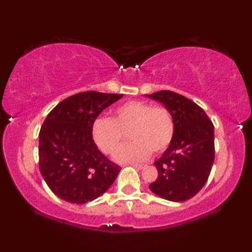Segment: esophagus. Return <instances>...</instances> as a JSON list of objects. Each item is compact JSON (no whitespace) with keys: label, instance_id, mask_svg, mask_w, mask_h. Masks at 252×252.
Instances as JSON below:
<instances>
[{"label":"esophagus","instance_id":"esophagus-1","mask_svg":"<svg viewBox=\"0 0 252 252\" xmlns=\"http://www.w3.org/2000/svg\"><path fill=\"white\" fill-rule=\"evenodd\" d=\"M130 165H132L133 167L137 168V170H141V168H143V166H144L143 164H130Z\"/></svg>","mask_w":252,"mask_h":252}]
</instances>
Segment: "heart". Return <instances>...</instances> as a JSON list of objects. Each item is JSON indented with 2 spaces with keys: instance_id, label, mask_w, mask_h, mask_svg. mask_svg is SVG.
I'll return each instance as SVG.
<instances>
[{
  "instance_id": "b5f03b06",
  "label": "heart",
  "mask_w": 252,
  "mask_h": 252,
  "mask_svg": "<svg viewBox=\"0 0 252 252\" xmlns=\"http://www.w3.org/2000/svg\"><path fill=\"white\" fill-rule=\"evenodd\" d=\"M124 132H128L129 143L115 155L119 163L144 160L150 151L159 154L171 143L174 123L171 113L163 106L128 101L113 110L111 118L98 117L92 125V137L102 153L113 155L122 142Z\"/></svg>"
}]
</instances>
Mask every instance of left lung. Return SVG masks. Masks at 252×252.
I'll return each instance as SVG.
<instances>
[{"label":"left lung","instance_id":"1","mask_svg":"<svg viewBox=\"0 0 252 252\" xmlns=\"http://www.w3.org/2000/svg\"><path fill=\"white\" fill-rule=\"evenodd\" d=\"M146 96L161 103L174 123L173 139L155 161L158 178L149 188L167 201H187L208 181L215 160V127L204 110L185 96L170 91Z\"/></svg>","mask_w":252,"mask_h":252}]
</instances>
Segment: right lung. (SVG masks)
I'll list each match as a JSON object with an SVG mask.
<instances>
[{
  "mask_svg": "<svg viewBox=\"0 0 252 252\" xmlns=\"http://www.w3.org/2000/svg\"><path fill=\"white\" fill-rule=\"evenodd\" d=\"M123 94L84 92L55 106L39 134V167L48 187L68 203L85 204L104 194L122 167L92 137V125Z\"/></svg>",
  "mask_w": 252,
  "mask_h": 252,
  "instance_id": "right-lung-1",
  "label": "right lung"
}]
</instances>
